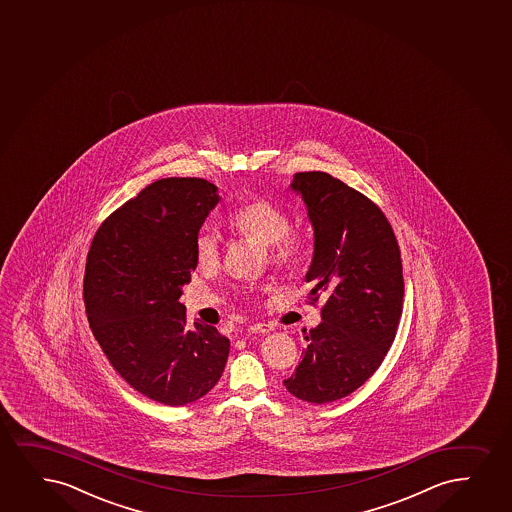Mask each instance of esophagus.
<instances>
[{
	"label": "esophagus",
	"instance_id": "obj_1",
	"mask_svg": "<svg viewBox=\"0 0 512 512\" xmlns=\"http://www.w3.org/2000/svg\"><path fill=\"white\" fill-rule=\"evenodd\" d=\"M272 324H269V322H257V324H252L250 328H248V331L250 333H262V335H265V333H271L272 331Z\"/></svg>",
	"mask_w": 512,
	"mask_h": 512
}]
</instances>
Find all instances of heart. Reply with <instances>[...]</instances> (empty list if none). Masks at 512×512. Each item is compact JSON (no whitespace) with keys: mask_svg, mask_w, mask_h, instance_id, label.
Instances as JSON below:
<instances>
[{"mask_svg":"<svg viewBox=\"0 0 512 512\" xmlns=\"http://www.w3.org/2000/svg\"><path fill=\"white\" fill-rule=\"evenodd\" d=\"M229 228L243 240L257 241L267 247L272 264L283 269H300L309 247L303 234L291 229V217L278 203L265 198H252L241 203L229 215ZM222 245L212 229H202L196 234L195 255L202 267H214L221 260Z\"/></svg>","mask_w":512,"mask_h":512,"instance_id":"obj_1","label":"heart"}]
</instances>
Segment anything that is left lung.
<instances>
[{"instance_id":"obj_1","label":"left lung","mask_w":512,"mask_h":512,"mask_svg":"<svg viewBox=\"0 0 512 512\" xmlns=\"http://www.w3.org/2000/svg\"><path fill=\"white\" fill-rule=\"evenodd\" d=\"M300 193L314 226V259L305 279L310 303L326 297L322 322L286 390L310 404H328L364 385L392 347L404 305L400 248L376 203L326 172H298Z\"/></svg>"}]
</instances>
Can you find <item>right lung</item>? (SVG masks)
Returning a JSON list of instances; mask_svg holds the SVG:
<instances>
[{
	"label": "right lung",
	"mask_w": 512,
	"mask_h": 512,
	"mask_svg": "<svg viewBox=\"0 0 512 512\" xmlns=\"http://www.w3.org/2000/svg\"><path fill=\"white\" fill-rule=\"evenodd\" d=\"M219 202L200 177H165L101 222L89 247L84 303L89 326L115 371L158 404H190L214 388L229 340L188 326L179 302L195 271L196 234Z\"/></svg>",
	"instance_id": "right-lung-1"
}]
</instances>
